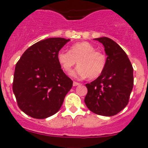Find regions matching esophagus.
Masks as SVG:
<instances>
[{
    "instance_id": "obj_1",
    "label": "esophagus",
    "mask_w": 148,
    "mask_h": 148,
    "mask_svg": "<svg viewBox=\"0 0 148 148\" xmlns=\"http://www.w3.org/2000/svg\"><path fill=\"white\" fill-rule=\"evenodd\" d=\"M80 84H81L78 83V82H73V86H74V87H75V86H78V85H80Z\"/></svg>"
}]
</instances>
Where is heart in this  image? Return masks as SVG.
<instances>
[{"label":"heart","instance_id":"1","mask_svg":"<svg viewBox=\"0 0 148 148\" xmlns=\"http://www.w3.org/2000/svg\"><path fill=\"white\" fill-rule=\"evenodd\" d=\"M57 59L66 73H71L77 63L78 66L74 74L89 79L100 76L107 64L105 54L96 50L93 45L86 41L73 44L70 50L60 49Z\"/></svg>","mask_w":148,"mask_h":148}]
</instances>
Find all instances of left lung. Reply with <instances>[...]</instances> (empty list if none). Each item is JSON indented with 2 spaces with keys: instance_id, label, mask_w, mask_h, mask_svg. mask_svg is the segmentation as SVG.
Returning a JSON list of instances; mask_svg holds the SVG:
<instances>
[{
  "instance_id": "obj_1",
  "label": "left lung",
  "mask_w": 148,
  "mask_h": 148,
  "mask_svg": "<svg viewBox=\"0 0 148 148\" xmlns=\"http://www.w3.org/2000/svg\"><path fill=\"white\" fill-rule=\"evenodd\" d=\"M104 45L107 64L100 76L86 84L84 102L90 111L104 116H115L127 105L133 87V69L125 52L107 37L95 38Z\"/></svg>"
}]
</instances>
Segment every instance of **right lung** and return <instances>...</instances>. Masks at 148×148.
<instances>
[{"label":"right lung","instance_id":"1","mask_svg":"<svg viewBox=\"0 0 148 148\" xmlns=\"http://www.w3.org/2000/svg\"><path fill=\"white\" fill-rule=\"evenodd\" d=\"M70 40L50 38L40 40L23 53L15 66L12 90L23 113L43 119L61 108L73 81L63 72L58 52Z\"/></svg>","mask_w":148,"mask_h":148}]
</instances>
